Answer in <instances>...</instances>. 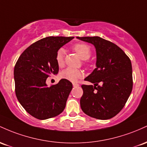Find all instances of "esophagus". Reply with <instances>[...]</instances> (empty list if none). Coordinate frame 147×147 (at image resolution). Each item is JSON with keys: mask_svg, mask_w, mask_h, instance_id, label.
<instances>
[{"mask_svg": "<svg viewBox=\"0 0 147 147\" xmlns=\"http://www.w3.org/2000/svg\"><path fill=\"white\" fill-rule=\"evenodd\" d=\"M78 86H79L78 84H77V83H73V87H78Z\"/></svg>", "mask_w": 147, "mask_h": 147, "instance_id": "34e87169", "label": "esophagus"}]
</instances>
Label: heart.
Wrapping results in <instances>:
<instances>
[{
  "mask_svg": "<svg viewBox=\"0 0 147 147\" xmlns=\"http://www.w3.org/2000/svg\"><path fill=\"white\" fill-rule=\"evenodd\" d=\"M73 49L74 51L78 54L79 57L83 60L89 59L91 55L90 48L87 44H83V43H78V44H75ZM64 56H65V50L63 49H59L55 55L56 63L58 65V67H62L64 66V64H65ZM60 76L62 78L75 82L84 76V73L82 71L78 70V69L67 68L61 72Z\"/></svg>",
  "mask_w": 147,
  "mask_h": 147,
  "instance_id": "obj_1",
  "label": "heart"
}]
</instances>
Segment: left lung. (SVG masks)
I'll use <instances>...</instances> for the list:
<instances>
[{"instance_id": "8db88e82", "label": "left lung", "mask_w": 147, "mask_h": 147, "mask_svg": "<svg viewBox=\"0 0 147 147\" xmlns=\"http://www.w3.org/2000/svg\"><path fill=\"white\" fill-rule=\"evenodd\" d=\"M77 38L93 44L96 52V68L85 78L94 85L81 86V109L88 116L98 119L113 118L122 110L132 92L131 60L116 44L103 38Z\"/></svg>"}]
</instances>
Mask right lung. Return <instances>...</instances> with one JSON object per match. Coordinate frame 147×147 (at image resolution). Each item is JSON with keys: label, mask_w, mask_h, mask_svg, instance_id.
<instances>
[{"label": "right lung", "mask_w": 147, "mask_h": 147, "mask_svg": "<svg viewBox=\"0 0 147 147\" xmlns=\"http://www.w3.org/2000/svg\"><path fill=\"white\" fill-rule=\"evenodd\" d=\"M74 37H47L31 44L16 62L14 70L16 98L27 113L38 119L57 116L65 108L72 83L61 79L48 87L46 80L58 73L57 51Z\"/></svg>", "instance_id": "obj_1"}]
</instances>
